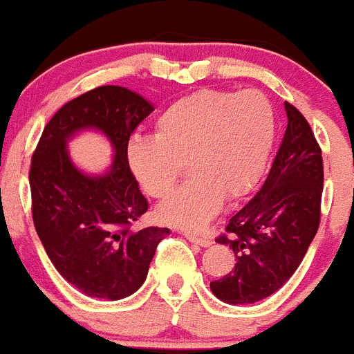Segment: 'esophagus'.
I'll list each match as a JSON object with an SVG mask.
<instances>
[{"label": "esophagus", "mask_w": 354, "mask_h": 354, "mask_svg": "<svg viewBox=\"0 0 354 354\" xmlns=\"http://www.w3.org/2000/svg\"><path fill=\"white\" fill-rule=\"evenodd\" d=\"M184 236L187 237L191 243L199 244V246H203V248H206V246H209V244H212V239H209V237H206V236H199V234H194V232H185Z\"/></svg>", "instance_id": "esophagus-1"}]
</instances>
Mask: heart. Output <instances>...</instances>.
<instances>
[{
	"mask_svg": "<svg viewBox=\"0 0 354 354\" xmlns=\"http://www.w3.org/2000/svg\"><path fill=\"white\" fill-rule=\"evenodd\" d=\"M277 125L274 103L261 91H194L156 117L155 138L131 139L127 165L146 194L163 199L185 163L191 177L160 206L158 216L170 225L201 229L223 198L241 199L260 184Z\"/></svg>",
	"mask_w": 354,
	"mask_h": 354,
	"instance_id": "heart-1",
	"label": "heart"
}]
</instances>
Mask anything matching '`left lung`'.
<instances>
[{
	"label": "left lung",
	"mask_w": 354,
	"mask_h": 354,
	"mask_svg": "<svg viewBox=\"0 0 354 354\" xmlns=\"http://www.w3.org/2000/svg\"><path fill=\"white\" fill-rule=\"evenodd\" d=\"M288 129L260 191L230 216L216 243L236 254V267L209 284L218 299L250 304L291 279L320 225L324 160L306 118L286 101Z\"/></svg>",
	"instance_id": "1"
}]
</instances>
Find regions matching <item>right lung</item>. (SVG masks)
Segmentation results:
<instances>
[{
    "instance_id": "add662e5",
    "label": "right lung",
    "mask_w": 354,
    "mask_h": 354,
    "mask_svg": "<svg viewBox=\"0 0 354 354\" xmlns=\"http://www.w3.org/2000/svg\"><path fill=\"white\" fill-rule=\"evenodd\" d=\"M153 111L139 94L100 86L63 104L41 134L30 162V196L36 232L51 263L84 295L122 299L148 275L162 227L136 230L148 201L127 165L132 132ZM93 127L111 139L115 160L101 178L79 173L69 162L66 139Z\"/></svg>"
}]
</instances>
